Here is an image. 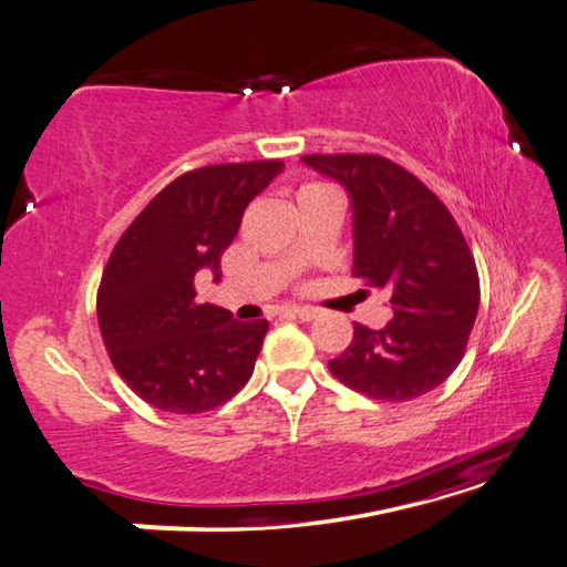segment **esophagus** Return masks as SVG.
Segmentation results:
<instances>
[{"label": "esophagus", "mask_w": 567, "mask_h": 567, "mask_svg": "<svg viewBox=\"0 0 567 567\" xmlns=\"http://www.w3.org/2000/svg\"><path fill=\"white\" fill-rule=\"evenodd\" d=\"M287 312H290L297 319H302V321H312V319L319 317V309H315V307H290Z\"/></svg>", "instance_id": "34e87169"}]
</instances>
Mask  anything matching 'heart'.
<instances>
[{"label":"heart","mask_w":567,"mask_h":567,"mask_svg":"<svg viewBox=\"0 0 567 567\" xmlns=\"http://www.w3.org/2000/svg\"><path fill=\"white\" fill-rule=\"evenodd\" d=\"M319 188H329L327 184H319V182H307L297 188V198L305 196V194H312V192H319Z\"/></svg>","instance_id":"heart-1"}]
</instances>
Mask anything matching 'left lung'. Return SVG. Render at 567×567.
I'll return each instance as SVG.
<instances>
[{"label": "left lung", "mask_w": 567, "mask_h": 567, "mask_svg": "<svg viewBox=\"0 0 567 567\" xmlns=\"http://www.w3.org/2000/svg\"><path fill=\"white\" fill-rule=\"evenodd\" d=\"M347 186L353 206V277L381 287L393 319L353 324L329 361L334 379L383 403L435 391L457 369L480 312V272L457 220L417 179L381 154H305Z\"/></svg>", "instance_id": "left-lung-1"}]
</instances>
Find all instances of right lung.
<instances>
[{
  "instance_id": "add662e5",
  "label": "right lung",
  "mask_w": 567,
  "mask_h": 567,
  "mask_svg": "<svg viewBox=\"0 0 567 567\" xmlns=\"http://www.w3.org/2000/svg\"><path fill=\"white\" fill-rule=\"evenodd\" d=\"M280 159L192 169L166 184L110 252L97 327L120 379L164 413H206L248 383L268 319L236 321L196 302V272L218 280L220 255Z\"/></svg>"
}]
</instances>
